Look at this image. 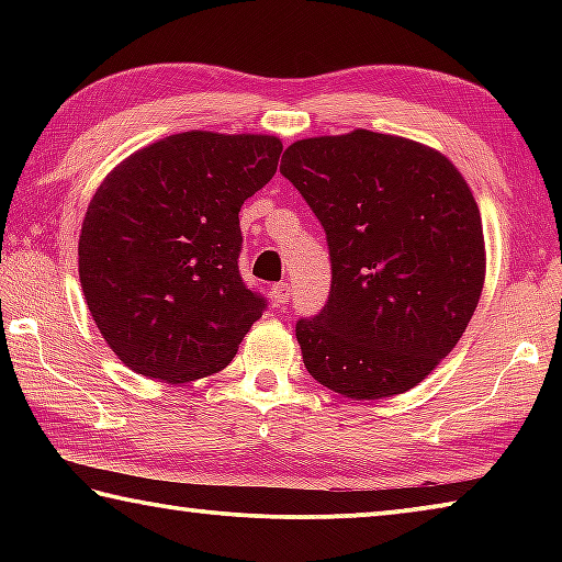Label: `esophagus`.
<instances>
[{
  "label": "esophagus",
  "mask_w": 562,
  "mask_h": 562,
  "mask_svg": "<svg viewBox=\"0 0 562 562\" xmlns=\"http://www.w3.org/2000/svg\"><path fill=\"white\" fill-rule=\"evenodd\" d=\"M290 284L288 282H278V284H272V297H274V302L278 304H288L290 302Z\"/></svg>",
  "instance_id": "34e87169"
}]
</instances>
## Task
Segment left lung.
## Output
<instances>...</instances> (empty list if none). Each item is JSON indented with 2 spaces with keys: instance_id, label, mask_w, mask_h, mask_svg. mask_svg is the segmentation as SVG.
Segmentation results:
<instances>
[{
  "instance_id": "8db88e82",
  "label": "left lung",
  "mask_w": 562,
  "mask_h": 562,
  "mask_svg": "<svg viewBox=\"0 0 562 562\" xmlns=\"http://www.w3.org/2000/svg\"><path fill=\"white\" fill-rule=\"evenodd\" d=\"M280 173L331 260L325 310L294 327L307 372L357 402L414 389L459 345L486 280L469 183L436 148L367 128L294 140Z\"/></svg>"
}]
</instances>
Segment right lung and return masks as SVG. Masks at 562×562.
I'll use <instances>...</instances> for the list:
<instances>
[{"instance_id": "right-lung-1", "label": "right lung", "mask_w": 562, "mask_h": 562, "mask_svg": "<svg viewBox=\"0 0 562 562\" xmlns=\"http://www.w3.org/2000/svg\"><path fill=\"white\" fill-rule=\"evenodd\" d=\"M282 140L186 131L103 178L79 235V278L101 337L133 372L183 384L231 364L265 300L237 270L240 213Z\"/></svg>"}]
</instances>
